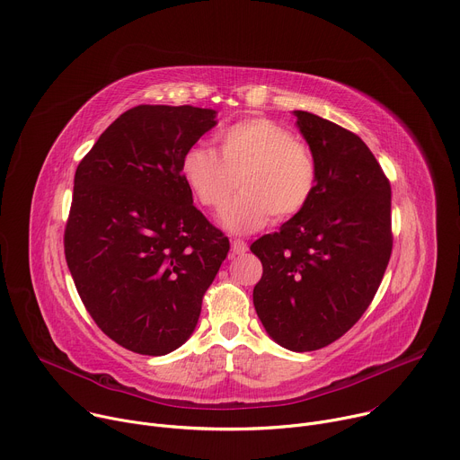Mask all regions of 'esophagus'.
Instances as JSON below:
<instances>
[{
  "label": "esophagus",
  "mask_w": 460,
  "mask_h": 460,
  "mask_svg": "<svg viewBox=\"0 0 460 460\" xmlns=\"http://www.w3.org/2000/svg\"><path fill=\"white\" fill-rule=\"evenodd\" d=\"M248 250V244L243 239H234L232 241V252L234 253H244Z\"/></svg>",
  "instance_id": "1"
}]
</instances>
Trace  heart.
<instances>
[{"instance_id": "1", "label": "heart", "mask_w": 460, "mask_h": 460, "mask_svg": "<svg viewBox=\"0 0 460 460\" xmlns=\"http://www.w3.org/2000/svg\"><path fill=\"white\" fill-rule=\"evenodd\" d=\"M217 144L219 153L204 144L191 146L182 155L181 175L212 212L226 207L237 184L241 193L221 217L226 230L248 234L265 226L270 216L287 221L309 207L318 163L290 129L267 117H248L221 129Z\"/></svg>"}]
</instances>
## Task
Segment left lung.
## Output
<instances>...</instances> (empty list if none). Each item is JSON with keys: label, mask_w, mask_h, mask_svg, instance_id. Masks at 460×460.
<instances>
[{"label": "left lung", "mask_w": 460, "mask_h": 460, "mask_svg": "<svg viewBox=\"0 0 460 460\" xmlns=\"http://www.w3.org/2000/svg\"><path fill=\"white\" fill-rule=\"evenodd\" d=\"M294 115L318 163L316 193L250 250L263 263L253 287L263 327L281 347L305 352L341 338L371 305L393 250L391 184L358 135Z\"/></svg>", "instance_id": "1"}]
</instances>
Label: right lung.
I'll return each mask as SVG.
<instances>
[{"label":"right lung","instance_id":"add662e5","mask_svg":"<svg viewBox=\"0 0 460 460\" xmlns=\"http://www.w3.org/2000/svg\"><path fill=\"white\" fill-rule=\"evenodd\" d=\"M214 126V110L137 106L76 168L66 261L94 323L133 352L163 356L191 336L230 250L181 175L184 153Z\"/></svg>","mask_w":460,"mask_h":460}]
</instances>
